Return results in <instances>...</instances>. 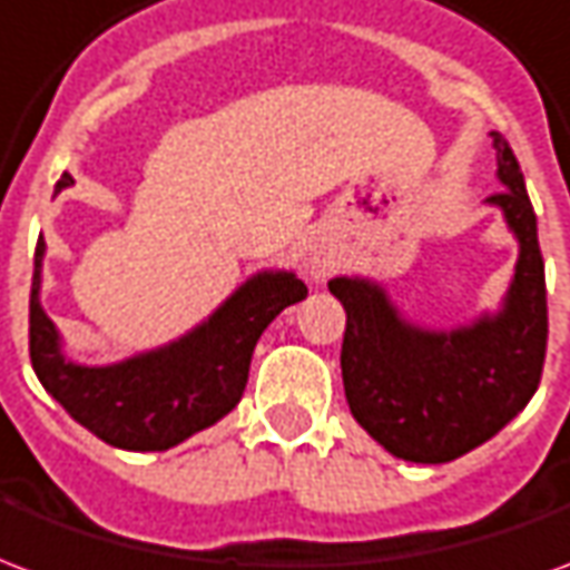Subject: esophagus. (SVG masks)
<instances>
[{"label":"esophagus","instance_id":"esophagus-1","mask_svg":"<svg viewBox=\"0 0 570 570\" xmlns=\"http://www.w3.org/2000/svg\"><path fill=\"white\" fill-rule=\"evenodd\" d=\"M305 268H308V274L314 281H321V277H326V272H330V262H326L323 253H311L308 262H305Z\"/></svg>","mask_w":570,"mask_h":570}]
</instances>
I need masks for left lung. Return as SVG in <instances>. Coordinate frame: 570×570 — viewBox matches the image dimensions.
<instances>
[{"instance_id": "1", "label": "left lung", "mask_w": 570, "mask_h": 570, "mask_svg": "<svg viewBox=\"0 0 570 570\" xmlns=\"http://www.w3.org/2000/svg\"><path fill=\"white\" fill-rule=\"evenodd\" d=\"M503 191L498 207L519 244L498 311L452 330L409 321L372 277H333L345 305L342 382L351 415L394 458L445 464L489 442L528 406L547 357V281L538 216L510 142L491 130Z\"/></svg>"}]
</instances>
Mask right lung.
<instances>
[{
    "mask_svg": "<svg viewBox=\"0 0 570 570\" xmlns=\"http://www.w3.org/2000/svg\"><path fill=\"white\" fill-rule=\"evenodd\" d=\"M76 183L63 174L55 195ZM45 240L36 247L30 293V360L48 394L81 428L116 449L164 452L213 428L240 403L249 360L268 323L308 296L296 272L249 274L207 321L186 335L134 357L88 366L63 347V335L42 308Z\"/></svg>",
    "mask_w": 570,
    "mask_h": 570,
    "instance_id": "right-lung-1",
    "label": "right lung"
}]
</instances>
